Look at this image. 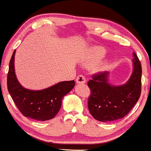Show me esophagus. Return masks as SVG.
<instances>
[{"mask_svg":"<svg viewBox=\"0 0 151 151\" xmlns=\"http://www.w3.org/2000/svg\"><path fill=\"white\" fill-rule=\"evenodd\" d=\"M76 81V83H77L83 84V83H86V77H85L84 76L79 75L78 76H77Z\"/></svg>","mask_w":151,"mask_h":151,"instance_id":"esophagus-1","label":"esophagus"}]
</instances>
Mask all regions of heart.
<instances>
[{
	"mask_svg": "<svg viewBox=\"0 0 151 151\" xmlns=\"http://www.w3.org/2000/svg\"><path fill=\"white\" fill-rule=\"evenodd\" d=\"M106 50L101 47H93L90 50L87 55L86 62L88 64H94L101 60L102 58L106 55Z\"/></svg>",
	"mask_w": 151,
	"mask_h": 151,
	"instance_id": "b5f03b06",
	"label": "heart"
}]
</instances>
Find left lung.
Masks as SVG:
<instances>
[{"mask_svg":"<svg viewBox=\"0 0 151 151\" xmlns=\"http://www.w3.org/2000/svg\"><path fill=\"white\" fill-rule=\"evenodd\" d=\"M133 71L126 84L115 86L108 82V72H98L92 76L88 86L91 95L88 107L95 119L111 122L121 119L128 114L141 93V64L133 53Z\"/></svg>","mask_w":151,"mask_h":151,"instance_id":"obj_1","label":"left lung"}]
</instances>
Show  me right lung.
<instances>
[{"instance_id": "1", "label": "right lung", "mask_w": 151, "mask_h": 151, "mask_svg": "<svg viewBox=\"0 0 151 151\" xmlns=\"http://www.w3.org/2000/svg\"><path fill=\"white\" fill-rule=\"evenodd\" d=\"M14 50L10 60L7 77L8 91L23 116L36 121H48L56 116L64 96L73 88L75 81L58 83L41 91H30L19 83L15 74Z\"/></svg>"}]
</instances>
